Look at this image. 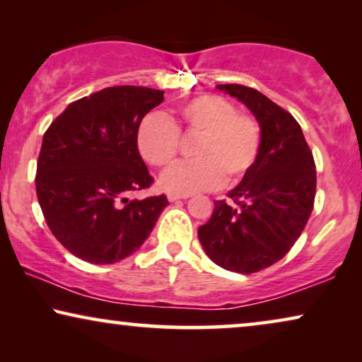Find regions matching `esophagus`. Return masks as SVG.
Wrapping results in <instances>:
<instances>
[{"mask_svg": "<svg viewBox=\"0 0 362 362\" xmlns=\"http://www.w3.org/2000/svg\"><path fill=\"white\" fill-rule=\"evenodd\" d=\"M189 194H175V192H168V201L170 202H175V201H180V199H187Z\"/></svg>", "mask_w": 362, "mask_h": 362, "instance_id": "1", "label": "esophagus"}]
</instances>
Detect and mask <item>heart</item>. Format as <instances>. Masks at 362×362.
Segmentation results:
<instances>
[{
  "instance_id": "1",
  "label": "heart",
  "mask_w": 362,
  "mask_h": 362,
  "mask_svg": "<svg viewBox=\"0 0 362 362\" xmlns=\"http://www.w3.org/2000/svg\"><path fill=\"white\" fill-rule=\"evenodd\" d=\"M197 136L194 161L180 163L163 173L160 185L175 194H192L217 187L226 180L237 185L249 175L259 158L262 133L252 117L237 113L234 103L217 95L189 98L176 112V120L151 113L136 132V146L143 160L155 168L175 161L180 133Z\"/></svg>"
}]
</instances>
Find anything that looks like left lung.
Instances as JSON below:
<instances>
[{
  "label": "left lung",
  "mask_w": 362,
  "mask_h": 362,
  "mask_svg": "<svg viewBox=\"0 0 362 362\" xmlns=\"http://www.w3.org/2000/svg\"><path fill=\"white\" fill-rule=\"evenodd\" d=\"M217 88L249 108L262 143L254 168L227 194L235 206L214 201L197 237L216 265L255 274L284 259L303 232L315 202V161L298 122L269 97L237 83Z\"/></svg>",
  "instance_id": "1"
}]
</instances>
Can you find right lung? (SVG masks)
I'll return each instance as SVG.
<instances>
[{
    "label": "right lung",
    "mask_w": 362,
    "mask_h": 362,
    "mask_svg": "<svg viewBox=\"0 0 362 362\" xmlns=\"http://www.w3.org/2000/svg\"><path fill=\"white\" fill-rule=\"evenodd\" d=\"M163 90L108 87L74 102L44 133L36 192L49 229L90 264L127 259L151 234L168 206L165 194L128 199L153 177L136 146L143 117Z\"/></svg>",
    "instance_id": "obj_1"
}]
</instances>
